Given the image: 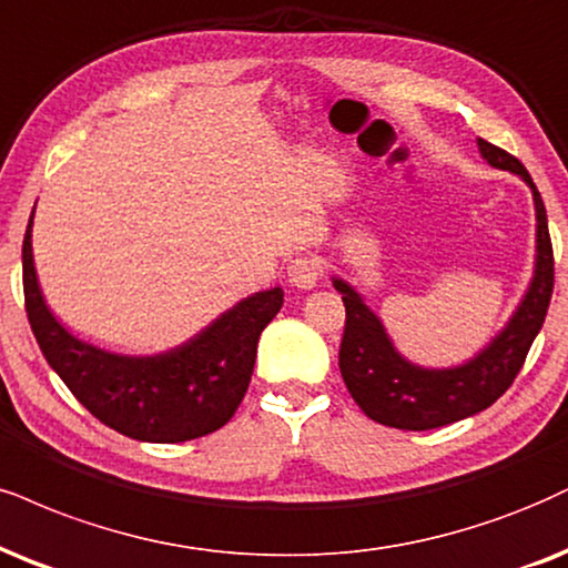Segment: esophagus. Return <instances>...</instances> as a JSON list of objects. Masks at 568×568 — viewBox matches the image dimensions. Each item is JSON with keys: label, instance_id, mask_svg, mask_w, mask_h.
Wrapping results in <instances>:
<instances>
[{"label": "esophagus", "instance_id": "esophagus-1", "mask_svg": "<svg viewBox=\"0 0 568 568\" xmlns=\"http://www.w3.org/2000/svg\"><path fill=\"white\" fill-rule=\"evenodd\" d=\"M286 273H290V282L297 290H313L321 278V263L318 257H295L290 265H286Z\"/></svg>", "mask_w": 568, "mask_h": 568}]
</instances>
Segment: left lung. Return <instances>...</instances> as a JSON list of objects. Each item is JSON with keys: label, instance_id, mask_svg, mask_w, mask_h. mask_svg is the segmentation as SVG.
<instances>
[{"label": "left lung", "instance_id": "obj_1", "mask_svg": "<svg viewBox=\"0 0 568 568\" xmlns=\"http://www.w3.org/2000/svg\"><path fill=\"white\" fill-rule=\"evenodd\" d=\"M479 155L498 171L516 173L531 189L537 219L535 273L508 324L474 358L450 368H426L405 358L382 318L345 278L332 276L347 321L339 345V371L353 400L368 418L395 429H437L485 410L514 384L531 342L540 334L552 295V247L548 215L535 181L519 160L477 139Z\"/></svg>", "mask_w": 568, "mask_h": 568}]
</instances>
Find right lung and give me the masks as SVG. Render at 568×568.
I'll return each mask as SVG.
<instances>
[{
    "mask_svg": "<svg viewBox=\"0 0 568 568\" xmlns=\"http://www.w3.org/2000/svg\"><path fill=\"white\" fill-rule=\"evenodd\" d=\"M23 240V292L33 337L75 400L110 429L142 443H186L221 429L240 408L255 366L257 339L282 311L284 290L244 297L200 334L158 355H118L89 345L54 318L41 295Z\"/></svg>",
    "mask_w": 568,
    "mask_h": 568,
    "instance_id": "add662e5",
    "label": "right lung"
}]
</instances>
